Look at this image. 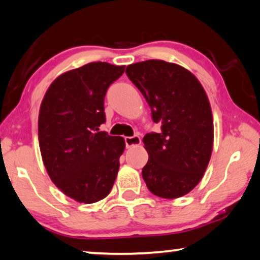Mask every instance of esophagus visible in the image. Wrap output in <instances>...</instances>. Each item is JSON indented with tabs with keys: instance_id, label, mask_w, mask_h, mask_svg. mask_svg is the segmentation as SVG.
<instances>
[{
	"instance_id": "esophagus-1",
	"label": "esophagus",
	"mask_w": 260,
	"mask_h": 260,
	"mask_svg": "<svg viewBox=\"0 0 260 260\" xmlns=\"http://www.w3.org/2000/svg\"><path fill=\"white\" fill-rule=\"evenodd\" d=\"M125 143L126 148L138 147L141 144V139L139 136H127V138H125Z\"/></svg>"
}]
</instances>
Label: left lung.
Here are the masks:
<instances>
[{"instance_id": "8db88e82", "label": "left lung", "mask_w": 260, "mask_h": 260, "mask_svg": "<svg viewBox=\"0 0 260 260\" xmlns=\"http://www.w3.org/2000/svg\"><path fill=\"white\" fill-rule=\"evenodd\" d=\"M151 109L160 133L143 138L149 155L142 177L149 190L173 200L203 178L213 148V118L203 86L181 65L149 59L126 68Z\"/></svg>"}]
</instances>
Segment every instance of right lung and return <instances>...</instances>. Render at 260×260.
Wrapping results in <instances>:
<instances>
[{
  "mask_svg": "<svg viewBox=\"0 0 260 260\" xmlns=\"http://www.w3.org/2000/svg\"><path fill=\"white\" fill-rule=\"evenodd\" d=\"M125 65L93 61L57 77L39 112L43 164L55 186L79 203L107 197L117 178L125 140L99 132L105 121L104 98Z\"/></svg>",
  "mask_w": 260,
  "mask_h": 260,
  "instance_id": "add662e5",
  "label": "right lung"
}]
</instances>
